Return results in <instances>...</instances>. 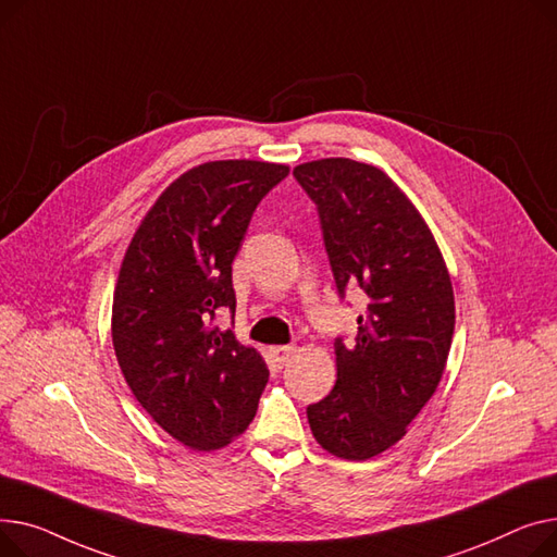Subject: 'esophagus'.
Masks as SVG:
<instances>
[{
	"label": "esophagus",
	"instance_id": "34e87169",
	"mask_svg": "<svg viewBox=\"0 0 557 557\" xmlns=\"http://www.w3.org/2000/svg\"><path fill=\"white\" fill-rule=\"evenodd\" d=\"M292 350H294V346L292 344H285V346H272L270 348V352H272V357H274V362L278 364V367H283L287 359H289V355H292Z\"/></svg>",
	"mask_w": 557,
	"mask_h": 557
}]
</instances>
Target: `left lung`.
Here are the masks:
<instances>
[{
	"mask_svg": "<svg viewBox=\"0 0 557 557\" xmlns=\"http://www.w3.org/2000/svg\"><path fill=\"white\" fill-rule=\"evenodd\" d=\"M294 177L317 205L339 297L348 285L367 294L355 342L335 339L337 382L308 407V422L323 449L367 461L407 434L443 377L451 281L430 226L380 169L331 157Z\"/></svg>",
	"mask_w": 557,
	"mask_h": 557,
	"instance_id": "8db88e82",
	"label": "left lung"
}]
</instances>
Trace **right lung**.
Masks as SVG:
<instances>
[{"label": "right lung", "instance_id": "obj_1", "mask_svg": "<svg viewBox=\"0 0 557 557\" xmlns=\"http://www.w3.org/2000/svg\"><path fill=\"white\" fill-rule=\"evenodd\" d=\"M283 163L207 161L177 177L129 243L112 304V344L127 386L163 432L220 449L256 416L270 371L215 323L236 312L232 263Z\"/></svg>", "mask_w": 557, "mask_h": 557}]
</instances>
